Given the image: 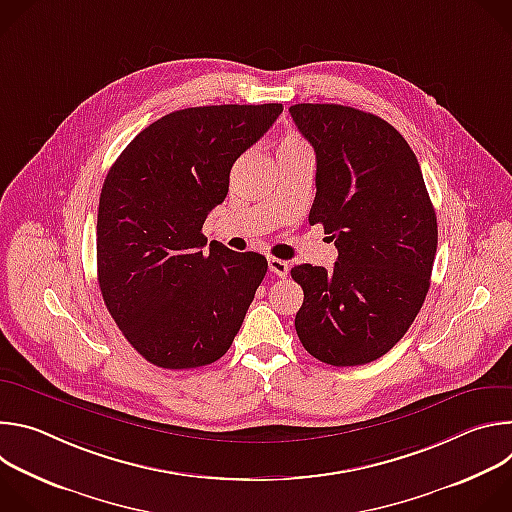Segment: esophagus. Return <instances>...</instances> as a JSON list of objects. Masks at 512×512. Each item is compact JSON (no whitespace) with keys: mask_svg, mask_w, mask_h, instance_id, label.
<instances>
[{"mask_svg":"<svg viewBox=\"0 0 512 512\" xmlns=\"http://www.w3.org/2000/svg\"><path fill=\"white\" fill-rule=\"evenodd\" d=\"M269 271L279 275V277H287L289 273V263L283 261V259H277V257H269Z\"/></svg>","mask_w":512,"mask_h":512,"instance_id":"1","label":"esophagus"}]
</instances>
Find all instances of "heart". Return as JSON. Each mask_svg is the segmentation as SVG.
Masks as SVG:
<instances>
[{
    "mask_svg": "<svg viewBox=\"0 0 512 512\" xmlns=\"http://www.w3.org/2000/svg\"><path fill=\"white\" fill-rule=\"evenodd\" d=\"M300 148H308V145L304 143V139H302L300 135L289 133V135H285V137L279 141V145H277V154H281V152H289V150H300Z\"/></svg>",
    "mask_w": 512,
    "mask_h": 512,
    "instance_id": "1",
    "label": "heart"
}]
</instances>
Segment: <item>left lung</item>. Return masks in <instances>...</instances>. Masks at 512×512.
Here are the masks:
<instances>
[{"instance_id":"8db88e82","label":"left lung","mask_w":512,"mask_h":512,"mask_svg":"<svg viewBox=\"0 0 512 512\" xmlns=\"http://www.w3.org/2000/svg\"><path fill=\"white\" fill-rule=\"evenodd\" d=\"M316 152L310 225L338 249L332 271L291 267L304 289L296 332L334 367L387 354L419 314L437 249V218L419 162L385 119L354 107H289Z\"/></svg>"}]
</instances>
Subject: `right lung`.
<instances>
[{
    "mask_svg": "<svg viewBox=\"0 0 512 512\" xmlns=\"http://www.w3.org/2000/svg\"><path fill=\"white\" fill-rule=\"evenodd\" d=\"M283 107L208 105L164 115L111 166L97 216V277L127 342L162 369H196L233 344L267 273L259 253L212 241L202 225L229 192L237 158Z\"/></svg>",
    "mask_w": 512,
    "mask_h": 512,
    "instance_id": "obj_1",
    "label": "right lung"
}]
</instances>
